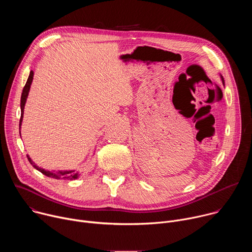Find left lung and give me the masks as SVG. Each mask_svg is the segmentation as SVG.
I'll list each match as a JSON object with an SVG mask.
<instances>
[{"instance_id":"1","label":"left lung","mask_w":252,"mask_h":252,"mask_svg":"<svg viewBox=\"0 0 252 252\" xmlns=\"http://www.w3.org/2000/svg\"><path fill=\"white\" fill-rule=\"evenodd\" d=\"M221 77V81H222V83L224 84V80H223V78H222V76H220Z\"/></svg>"}]
</instances>
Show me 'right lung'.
I'll return each mask as SVG.
<instances>
[{"instance_id": "right-lung-1", "label": "right lung", "mask_w": 252, "mask_h": 252, "mask_svg": "<svg viewBox=\"0 0 252 252\" xmlns=\"http://www.w3.org/2000/svg\"><path fill=\"white\" fill-rule=\"evenodd\" d=\"M33 79V71L31 70L30 71V76L27 80V83L23 89V93H22V96H21V119H20V130H21V126H22V122H23V117H24V109H25V104L29 95V92L31 89V85ZM20 135H21V131H20ZM30 163L35 168L38 169L39 171H41L43 174L49 176V177H53L56 179H69V181H73V179H77L80 174L79 172H76V170H54V171H50V170H46L42 167H39L37 164H35L29 156H27Z\"/></svg>"}]
</instances>
